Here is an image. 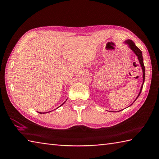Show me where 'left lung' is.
I'll use <instances>...</instances> for the list:
<instances>
[{
    "label": "left lung",
    "instance_id": "left-lung-1",
    "mask_svg": "<svg viewBox=\"0 0 159 159\" xmlns=\"http://www.w3.org/2000/svg\"><path fill=\"white\" fill-rule=\"evenodd\" d=\"M125 43H127V44H128V46H129V48H130V49L132 50V51L136 54V55L137 56V57H138V59H139V63H140V66H141V68H142V70H143V84H142V86H141V88H140V92H139V94L138 95V96H137V98H136V99L139 98V96L140 95V93H141V91H142V89H143V84H144V82H145V66H144V64H143V55H142V52H141V50H140L139 48H138L136 45H135V43H134L132 41H131V40H127L126 41H125ZM136 100H134V102L136 101Z\"/></svg>",
    "mask_w": 159,
    "mask_h": 159
}]
</instances>
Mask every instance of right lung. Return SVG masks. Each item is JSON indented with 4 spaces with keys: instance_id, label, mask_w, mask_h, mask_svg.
<instances>
[{
    "instance_id": "right-lung-1",
    "label": "right lung",
    "mask_w": 159,
    "mask_h": 159,
    "mask_svg": "<svg viewBox=\"0 0 159 159\" xmlns=\"http://www.w3.org/2000/svg\"><path fill=\"white\" fill-rule=\"evenodd\" d=\"M65 102H64V103H65ZM64 103H63L62 104H61V105H63V104H64ZM49 112V111H48ZM48 112H46V113H48ZM39 113H41V114H42V113H41V112H39Z\"/></svg>"
}]
</instances>
